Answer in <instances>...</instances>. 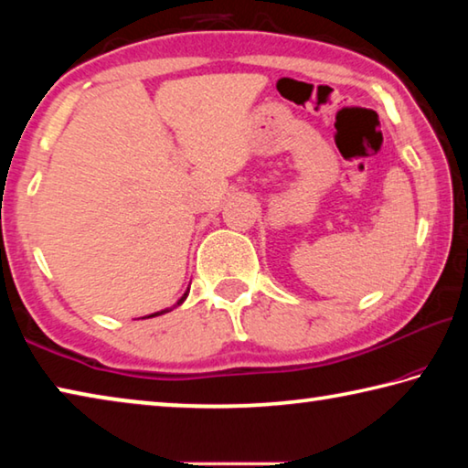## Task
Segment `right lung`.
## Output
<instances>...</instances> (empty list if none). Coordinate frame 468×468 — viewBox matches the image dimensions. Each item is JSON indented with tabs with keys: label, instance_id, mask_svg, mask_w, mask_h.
Instances as JSON below:
<instances>
[{
	"label": "right lung",
	"instance_id": "1",
	"mask_svg": "<svg viewBox=\"0 0 468 468\" xmlns=\"http://www.w3.org/2000/svg\"><path fill=\"white\" fill-rule=\"evenodd\" d=\"M187 292H189V291H186V292H184V297H181V299H179V301H177V305H179V303H184V301H186V297H187ZM167 312H169V310H163V312H156V314H153V315H148V318H154V315H161V314H167Z\"/></svg>",
	"mask_w": 468,
	"mask_h": 468
}]
</instances>
